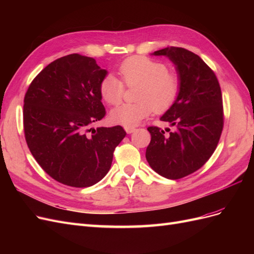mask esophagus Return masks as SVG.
<instances>
[{
  "instance_id": "obj_1",
  "label": "esophagus",
  "mask_w": 254,
  "mask_h": 254,
  "mask_svg": "<svg viewBox=\"0 0 254 254\" xmlns=\"http://www.w3.org/2000/svg\"><path fill=\"white\" fill-rule=\"evenodd\" d=\"M125 130H126L127 133H132V132L135 131V128L134 127H130V126H126Z\"/></svg>"
}]
</instances>
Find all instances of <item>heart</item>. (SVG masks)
<instances>
[{
  "label": "heart",
  "mask_w": 254,
  "mask_h": 254,
  "mask_svg": "<svg viewBox=\"0 0 254 254\" xmlns=\"http://www.w3.org/2000/svg\"><path fill=\"white\" fill-rule=\"evenodd\" d=\"M119 72L127 87H135L136 103L122 104L110 112V120L123 126H135L155 110L163 112L176 102L180 92L179 76L168 72L165 64L144 56L130 57L122 63ZM113 74L106 75L99 84V93L109 105L119 104L125 86Z\"/></svg>",
  "instance_id": "obj_1"
}]
</instances>
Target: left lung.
<instances>
[{
	"instance_id": "obj_1",
	"label": "left lung",
	"mask_w": 254,
	"mask_h": 254,
	"mask_svg": "<svg viewBox=\"0 0 254 254\" xmlns=\"http://www.w3.org/2000/svg\"><path fill=\"white\" fill-rule=\"evenodd\" d=\"M155 56H166L175 64L180 78V92L161 121L175 130L148 127L151 140L146 148L150 167L167 179L177 180L204 165L216 149L222 127L224 108L216 75L193 52L183 48H165Z\"/></svg>"
}]
</instances>
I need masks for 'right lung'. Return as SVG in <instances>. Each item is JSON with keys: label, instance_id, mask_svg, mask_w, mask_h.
Masks as SVG:
<instances>
[{"label": "right lung", "instance_id": "1", "mask_svg": "<svg viewBox=\"0 0 254 254\" xmlns=\"http://www.w3.org/2000/svg\"><path fill=\"white\" fill-rule=\"evenodd\" d=\"M106 75L94 58L71 54L45 66L25 94L28 148L42 170L65 186L88 188L101 181L126 135L122 126L92 128L106 114L99 93Z\"/></svg>", "mask_w": 254, "mask_h": 254}]
</instances>
